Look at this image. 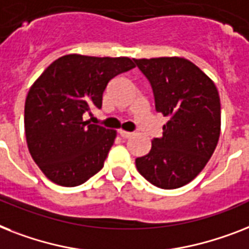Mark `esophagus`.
Returning <instances> with one entry per match:
<instances>
[{
	"mask_svg": "<svg viewBox=\"0 0 249 249\" xmlns=\"http://www.w3.org/2000/svg\"><path fill=\"white\" fill-rule=\"evenodd\" d=\"M119 134H120L121 138L126 139V138H129V137H131V134H133V133H130V131H125V130H119Z\"/></svg>",
	"mask_w": 249,
	"mask_h": 249,
	"instance_id": "34e87169",
	"label": "esophagus"
}]
</instances>
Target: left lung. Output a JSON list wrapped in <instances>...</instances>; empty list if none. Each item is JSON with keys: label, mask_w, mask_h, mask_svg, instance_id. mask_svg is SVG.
<instances>
[{"label": "left lung", "mask_w": 249, "mask_h": 249, "mask_svg": "<svg viewBox=\"0 0 249 249\" xmlns=\"http://www.w3.org/2000/svg\"><path fill=\"white\" fill-rule=\"evenodd\" d=\"M148 79L157 112L167 116L162 137L135 160L139 174L153 185L175 189L203 170L220 137L221 107L211 79L187 58L134 60Z\"/></svg>", "instance_id": "8db88e82"}]
</instances>
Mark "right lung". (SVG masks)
I'll return each instance as SVG.
<instances>
[{
	"label": "right lung",
	"instance_id": "1",
	"mask_svg": "<svg viewBox=\"0 0 249 249\" xmlns=\"http://www.w3.org/2000/svg\"><path fill=\"white\" fill-rule=\"evenodd\" d=\"M135 68L129 57L66 54L30 87L24 125L29 152L42 173L62 187H76L104 167L116 131L84 120L102 107L111 79Z\"/></svg>",
	"mask_w": 249,
	"mask_h": 249
}]
</instances>
